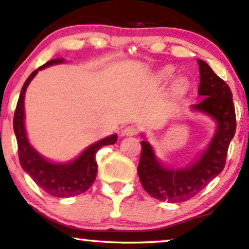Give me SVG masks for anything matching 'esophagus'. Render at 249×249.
I'll return each instance as SVG.
<instances>
[{"label":"esophagus","instance_id":"esophagus-1","mask_svg":"<svg viewBox=\"0 0 249 249\" xmlns=\"http://www.w3.org/2000/svg\"><path fill=\"white\" fill-rule=\"evenodd\" d=\"M138 127L136 126V125H127L126 127L123 128L122 133L124 134V136H136L137 133H138Z\"/></svg>","mask_w":249,"mask_h":249}]
</instances>
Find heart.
<instances>
[{
	"mask_svg": "<svg viewBox=\"0 0 249 249\" xmlns=\"http://www.w3.org/2000/svg\"><path fill=\"white\" fill-rule=\"evenodd\" d=\"M171 75H172V73H171L170 70H168V69H162V70L159 71L158 77L160 79H167V78H170Z\"/></svg>",
	"mask_w": 249,
	"mask_h": 249,
	"instance_id": "1",
	"label": "heart"
}]
</instances>
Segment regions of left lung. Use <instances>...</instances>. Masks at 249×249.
<instances>
[{
  "label": "left lung",
  "mask_w": 249,
  "mask_h": 249,
  "mask_svg": "<svg viewBox=\"0 0 249 249\" xmlns=\"http://www.w3.org/2000/svg\"><path fill=\"white\" fill-rule=\"evenodd\" d=\"M199 64V104L191 107L215 122V132L201 154L186 167L166 166L154 153L153 146L145 138L142 142V156L138 176L144 190L153 198L177 204L196 196L224 170L228 146L235 134L236 121L233 96L230 87L210 65L201 59Z\"/></svg>",
  "instance_id": "8db88e82"
}]
</instances>
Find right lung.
I'll list each match as a JSON object with an SVG mask.
<instances>
[{
	"label": "right lung",
	"instance_id": "add662e5",
	"mask_svg": "<svg viewBox=\"0 0 249 249\" xmlns=\"http://www.w3.org/2000/svg\"><path fill=\"white\" fill-rule=\"evenodd\" d=\"M64 63L63 58L51 59L33 71L23 84L18 102H17L15 115H14V132L18 146V158L21 166L34 181L48 194L57 198H70L78 196L88 190L95 181L97 176L96 153L105 145H112L117 142L118 136H111L103 138L85 148L73 160L68 162H53L41 156L30 145L28 141L27 131L24 125V95L28 85L33 81L39 70L55 64Z\"/></svg>",
	"mask_w": 249,
	"mask_h": 249
}]
</instances>
